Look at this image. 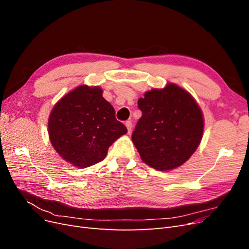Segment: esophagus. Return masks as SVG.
<instances>
[{
	"label": "esophagus",
	"instance_id": "34e87169",
	"mask_svg": "<svg viewBox=\"0 0 249 249\" xmlns=\"http://www.w3.org/2000/svg\"><path fill=\"white\" fill-rule=\"evenodd\" d=\"M125 126H126V129H127V132H131L132 131V126H133V124H132V122H130V120H127V122H125Z\"/></svg>",
	"mask_w": 249,
	"mask_h": 249
}]
</instances>
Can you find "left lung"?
<instances>
[{
  "label": "left lung",
  "instance_id": "8db88e82",
  "mask_svg": "<svg viewBox=\"0 0 249 249\" xmlns=\"http://www.w3.org/2000/svg\"><path fill=\"white\" fill-rule=\"evenodd\" d=\"M142 116L132 134L141 160L160 171L183 165L198 147L203 115L194 97L173 83L138 100Z\"/></svg>",
  "mask_w": 249,
  "mask_h": 249
}]
</instances>
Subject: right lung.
<instances>
[{
	"label": "right lung",
	"mask_w": 249,
	"mask_h": 249,
	"mask_svg": "<svg viewBox=\"0 0 249 249\" xmlns=\"http://www.w3.org/2000/svg\"><path fill=\"white\" fill-rule=\"evenodd\" d=\"M48 127L53 147L78 168L103 161L112 143L127 132L103 97V89L87 85L72 89L55 104Z\"/></svg>",
	"instance_id": "right-lung-1"
}]
</instances>
